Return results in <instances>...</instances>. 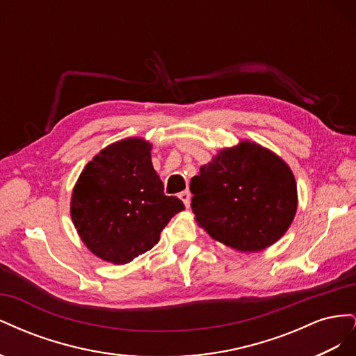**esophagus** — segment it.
<instances>
[{"mask_svg": "<svg viewBox=\"0 0 356 356\" xmlns=\"http://www.w3.org/2000/svg\"><path fill=\"white\" fill-rule=\"evenodd\" d=\"M181 200H182V203L186 204V207L188 208V204H190V193L186 190V191H181L179 193V196H178Z\"/></svg>", "mask_w": 356, "mask_h": 356, "instance_id": "esophagus-1", "label": "esophagus"}]
</instances>
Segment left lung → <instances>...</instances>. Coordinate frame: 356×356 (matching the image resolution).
Returning a JSON list of instances; mask_svg holds the SVG:
<instances>
[{"mask_svg": "<svg viewBox=\"0 0 356 356\" xmlns=\"http://www.w3.org/2000/svg\"><path fill=\"white\" fill-rule=\"evenodd\" d=\"M196 221L212 239L257 252L285 234L297 212L293 170L250 141L222 148L190 182Z\"/></svg>", "mask_w": 356, "mask_h": 356, "instance_id": "1", "label": "left lung"}]
</instances>
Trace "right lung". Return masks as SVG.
Returning a JSON list of instances; mask_svg holds the SVG:
<instances>
[{
    "instance_id": "add662e5",
    "label": "right lung",
    "mask_w": 356,
    "mask_h": 356,
    "mask_svg": "<svg viewBox=\"0 0 356 356\" xmlns=\"http://www.w3.org/2000/svg\"><path fill=\"white\" fill-rule=\"evenodd\" d=\"M152 144L126 138L84 166L71 197V218L84 245L104 261L131 263L159 242L184 204L166 196L152 163Z\"/></svg>"
}]
</instances>
